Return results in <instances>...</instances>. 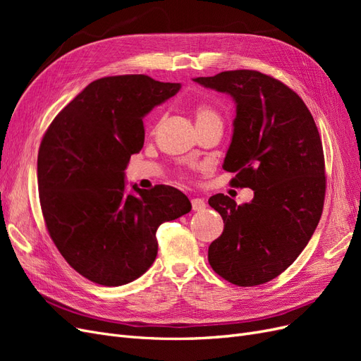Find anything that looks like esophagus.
<instances>
[{
	"instance_id": "1",
	"label": "esophagus",
	"mask_w": 361,
	"mask_h": 361,
	"mask_svg": "<svg viewBox=\"0 0 361 361\" xmlns=\"http://www.w3.org/2000/svg\"><path fill=\"white\" fill-rule=\"evenodd\" d=\"M191 204H192V211H203L206 207V202L203 199H191Z\"/></svg>"
}]
</instances>
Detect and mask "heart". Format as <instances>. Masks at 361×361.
<instances>
[{"instance_id": "b5f03b06", "label": "heart", "mask_w": 361, "mask_h": 361, "mask_svg": "<svg viewBox=\"0 0 361 361\" xmlns=\"http://www.w3.org/2000/svg\"><path fill=\"white\" fill-rule=\"evenodd\" d=\"M194 117H195V125L211 122V120H220V116H218V113L214 110V108L206 104H200L195 106Z\"/></svg>"}]
</instances>
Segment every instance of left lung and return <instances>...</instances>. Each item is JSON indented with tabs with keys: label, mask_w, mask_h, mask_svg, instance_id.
<instances>
[{
	"label": "left lung",
	"mask_w": 361,
	"mask_h": 361,
	"mask_svg": "<svg viewBox=\"0 0 361 361\" xmlns=\"http://www.w3.org/2000/svg\"><path fill=\"white\" fill-rule=\"evenodd\" d=\"M195 82L226 93L236 116L223 169L235 187L251 188L250 203L224 194L209 199L224 231L207 260L238 286H257L280 276L300 256L319 223L325 195L322 141L301 97L257 71H227Z\"/></svg>",
	"instance_id": "obj_1"
}]
</instances>
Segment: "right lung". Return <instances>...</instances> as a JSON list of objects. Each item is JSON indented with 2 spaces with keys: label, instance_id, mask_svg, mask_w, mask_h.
Masks as SVG:
<instances>
[{
  "label": "right lung",
  "instance_id": "1",
  "mask_svg": "<svg viewBox=\"0 0 361 361\" xmlns=\"http://www.w3.org/2000/svg\"><path fill=\"white\" fill-rule=\"evenodd\" d=\"M147 75L90 82L43 135L37 185L49 236L68 264L102 286L134 281L158 255L157 228L188 214L182 191L128 192L125 170L145 145L143 118L180 90Z\"/></svg>",
  "mask_w": 361,
  "mask_h": 361
}]
</instances>
